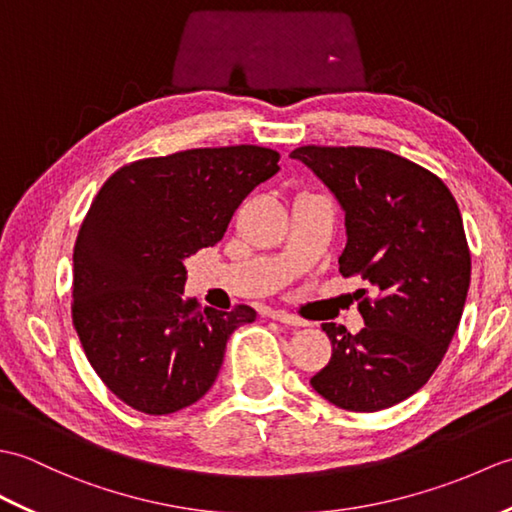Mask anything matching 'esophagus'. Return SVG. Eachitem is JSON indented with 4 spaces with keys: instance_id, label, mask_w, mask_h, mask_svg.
<instances>
[{
    "instance_id": "esophagus-1",
    "label": "esophagus",
    "mask_w": 512,
    "mask_h": 512,
    "mask_svg": "<svg viewBox=\"0 0 512 512\" xmlns=\"http://www.w3.org/2000/svg\"><path fill=\"white\" fill-rule=\"evenodd\" d=\"M270 317H273V319H275V321H279V323H286V325H295V328H306V325H308V321H303V319L295 317V314H290V312H284V310H275L273 314H270Z\"/></svg>"
}]
</instances>
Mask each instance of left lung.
Here are the masks:
<instances>
[{
    "label": "left lung",
    "instance_id": "left-lung-1",
    "mask_svg": "<svg viewBox=\"0 0 512 512\" xmlns=\"http://www.w3.org/2000/svg\"><path fill=\"white\" fill-rule=\"evenodd\" d=\"M290 158L345 213L341 275H358L378 295L358 303V334L321 325L332 358L310 385L347 411L394 407L436 372L462 319L471 253L458 202L436 173L385 149L308 145Z\"/></svg>",
    "mask_w": 512,
    "mask_h": 512
}]
</instances>
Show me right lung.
<instances>
[{"instance_id":"obj_1","label":"right lung","mask_w":512,"mask_h":512,"mask_svg":"<svg viewBox=\"0 0 512 512\" xmlns=\"http://www.w3.org/2000/svg\"><path fill=\"white\" fill-rule=\"evenodd\" d=\"M255 145L187 149L118 169L74 244L72 321L83 352L125 405L165 416L215 383L226 341L257 312L184 297V259L224 237L235 209L279 171Z\"/></svg>"}]
</instances>
